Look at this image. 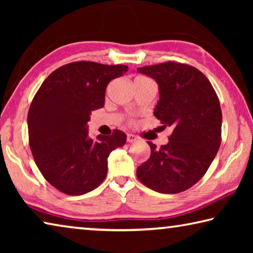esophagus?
I'll return each mask as SVG.
<instances>
[{
    "label": "esophagus",
    "mask_w": 253,
    "mask_h": 253,
    "mask_svg": "<svg viewBox=\"0 0 253 253\" xmlns=\"http://www.w3.org/2000/svg\"><path fill=\"white\" fill-rule=\"evenodd\" d=\"M137 139V137L132 134H127V142L128 143H134Z\"/></svg>",
    "instance_id": "1"
}]
</instances>
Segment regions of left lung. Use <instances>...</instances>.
<instances>
[{
  "label": "left lung",
  "instance_id": "obj_1",
  "mask_svg": "<svg viewBox=\"0 0 253 253\" xmlns=\"http://www.w3.org/2000/svg\"><path fill=\"white\" fill-rule=\"evenodd\" d=\"M137 71L156 80L160 100L154 116L163 127H173L166 145L147 142L151 156L137 168V177L158 193H181L203 177L220 148L219 98L207 77L186 63L168 61Z\"/></svg>",
  "mask_w": 253,
  "mask_h": 253
}]
</instances>
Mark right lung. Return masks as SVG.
Here are the masks:
<instances>
[{"mask_svg":"<svg viewBox=\"0 0 253 253\" xmlns=\"http://www.w3.org/2000/svg\"><path fill=\"white\" fill-rule=\"evenodd\" d=\"M128 70L124 65L71 62L48 76L30 105L29 144L34 162L51 185L67 195L95 190L107 175L111 151L126 143V134L88 137L92 110L105 105L106 88Z\"/></svg>","mask_w":253,"mask_h":253,"instance_id":"1","label":"right lung"}]
</instances>
